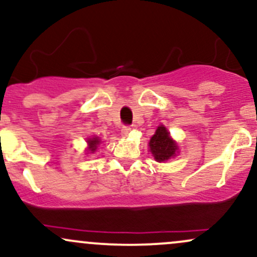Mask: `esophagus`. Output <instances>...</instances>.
Listing matches in <instances>:
<instances>
[{
	"label": "esophagus",
	"instance_id": "1",
	"mask_svg": "<svg viewBox=\"0 0 257 257\" xmlns=\"http://www.w3.org/2000/svg\"><path fill=\"white\" fill-rule=\"evenodd\" d=\"M131 131H132L131 126H129V125H123L122 126V135H123V137H128L129 133H131Z\"/></svg>",
	"mask_w": 257,
	"mask_h": 257
}]
</instances>
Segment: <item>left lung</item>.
Returning <instances> with one entry per match:
<instances>
[{"label": "left lung", "mask_w": 257, "mask_h": 257, "mask_svg": "<svg viewBox=\"0 0 257 257\" xmlns=\"http://www.w3.org/2000/svg\"><path fill=\"white\" fill-rule=\"evenodd\" d=\"M176 146L175 141L169 137V133L163 125L158 126L156 134L150 140V151L157 162H164L175 156Z\"/></svg>", "instance_id": "obj_1"}]
</instances>
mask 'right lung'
I'll list each match as a JSON object with an SVG mask.
<instances>
[{
    "label": "right lung",
    "instance_id": "right-lung-1",
    "mask_svg": "<svg viewBox=\"0 0 257 257\" xmlns=\"http://www.w3.org/2000/svg\"><path fill=\"white\" fill-rule=\"evenodd\" d=\"M99 143H100V140H99L98 138L89 139V140H88V145H89V151L95 152V150H96V147H98Z\"/></svg>",
    "mask_w": 257,
    "mask_h": 257
}]
</instances>
